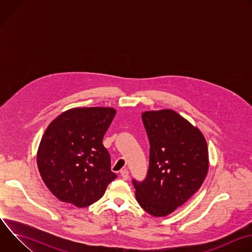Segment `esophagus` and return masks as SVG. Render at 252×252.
<instances>
[{"label":"esophagus","mask_w":252,"mask_h":252,"mask_svg":"<svg viewBox=\"0 0 252 252\" xmlns=\"http://www.w3.org/2000/svg\"><path fill=\"white\" fill-rule=\"evenodd\" d=\"M121 176L123 177V179H125V181H127L128 177H129V173H128L127 169L121 170Z\"/></svg>","instance_id":"34e87169"}]
</instances>
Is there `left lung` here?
Masks as SVG:
<instances>
[{"instance_id": "obj_1", "label": "left lung", "mask_w": 252, "mask_h": 252, "mask_svg": "<svg viewBox=\"0 0 252 252\" xmlns=\"http://www.w3.org/2000/svg\"><path fill=\"white\" fill-rule=\"evenodd\" d=\"M150 140V167L143 182L132 179L138 204L154 217H166L201 187L208 151L201 131L172 110L141 115Z\"/></svg>"}]
</instances>
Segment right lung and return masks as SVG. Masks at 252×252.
Here are the masks:
<instances>
[{"instance_id":"right-lung-1","label":"right lung","mask_w":252,"mask_h":252,"mask_svg":"<svg viewBox=\"0 0 252 252\" xmlns=\"http://www.w3.org/2000/svg\"><path fill=\"white\" fill-rule=\"evenodd\" d=\"M117 112L113 107H75L47 127L37 163L47 188L61 201L86 207L97 201L117 174L102 138Z\"/></svg>"}]
</instances>
